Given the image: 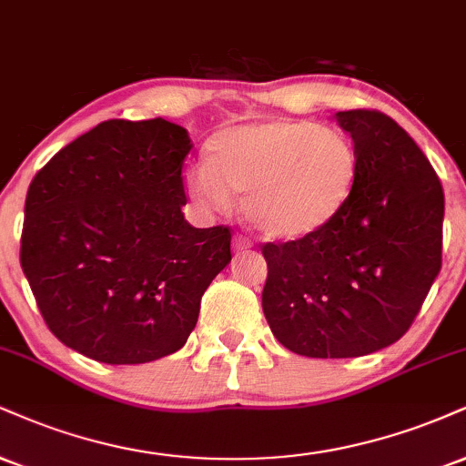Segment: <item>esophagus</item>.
Here are the masks:
<instances>
[{"label": "esophagus", "instance_id": "obj_1", "mask_svg": "<svg viewBox=\"0 0 466 466\" xmlns=\"http://www.w3.org/2000/svg\"><path fill=\"white\" fill-rule=\"evenodd\" d=\"M251 248H254V243H251V238L245 237V234H237V237H234V251H237V254L249 251Z\"/></svg>", "mask_w": 466, "mask_h": 466}]
</instances>
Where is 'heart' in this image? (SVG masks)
<instances>
[{
  "label": "heart",
  "mask_w": 466,
  "mask_h": 466,
  "mask_svg": "<svg viewBox=\"0 0 466 466\" xmlns=\"http://www.w3.org/2000/svg\"><path fill=\"white\" fill-rule=\"evenodd\" d=\"M358 151L345 132L304 119H262L215 137L210 160L187 173L206 208L245 195V215L276 238H304L340 215L354 193Z\"/></svg>",
  "instance_id": "1"
}]
</instances>
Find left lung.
I'll list each match as a JSON object with an SVG mask.
<instances>
[{
    "mask_svg": "<svg viewBox=\"0 0 466 466\" xmlns=\"http://www.w3.org/2000/svg\"><path fill=\"white\" fill-rule=\"evenodd\" d=\"M334 119L358 151L350 201L317 234L262 245L268 328L308 358H356L393 345L442 262L445 195L423 151L380 110Z\"/></svg>",
    "mask_w": 466,
    "mask_h": 466,
    "instance_id": "obj_1",
    "label": "left lung"
}]
</instances>
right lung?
Here are the masks:
<instances>
[{"mask_svg":"<svg viewBox=\"0 0 466 466\" xmlns=\"http://www.w3.org/2000/svg\"><path fill=\"white\" fill-rule=\"evenodd\" d=\"M188 132L110 119L32 179L21 232L36 306L60 343L106 364H141L187 343L201 295L232 260V229L184 218Z\"/></svg>","mask_w":466,"mask_h":466,"instance_id":"right-lung-1","label":"right lung"}]
</instances>
